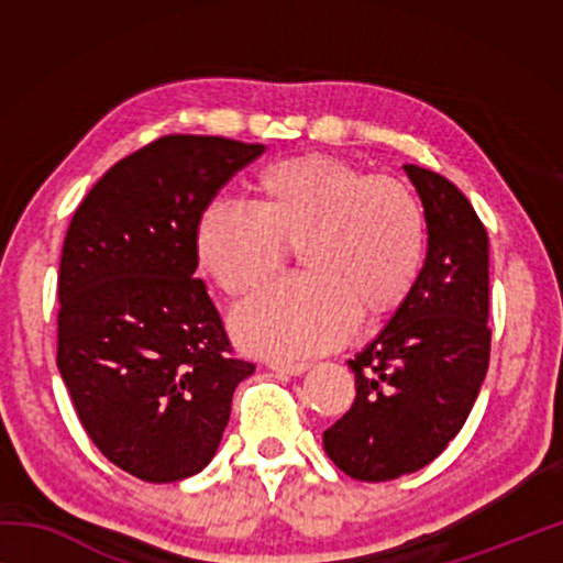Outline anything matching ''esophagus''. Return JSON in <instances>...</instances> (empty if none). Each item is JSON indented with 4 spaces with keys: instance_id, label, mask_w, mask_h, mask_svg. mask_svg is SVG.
Segmentation results:
<instances>
[{
    "instance_id": "34e87169",
    "label": "esophagus",
    "mask_w": 563,
    "mask_h": 563,
    "mask_svg": "<svg viewBox=\"0 0 563 563\" xmlns=\"http://www.w3.org/2000/svg\"><path fill=\"white\" fill-rule=\"evenodd\" d=\"M271 369L275 375L295 377V375H302L305 369H308V362H271Z\"/></svg>"
}]
</instances>
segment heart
<instances>
[{
	"label": "heart",
	"mask_w": 563,
	"mask_h": 563,
	"mask_svg": "<svg viewBox=\"0 0 563 563\" xmlns=\"http://www.w3.org/2000/svg\"><path fill=\"white\" fill-rule=\"evenodd\" d=\"M255 208L208 203L196 221L201 271L228 298L261 290L298 251L302 275L238 308L231 330L253 355L290 362L383 320L422 275L427 221L415 190L335 156L278 161L255 178Z\"/></svg>",
	"instance_id": "heart-1"
}]
</instances>
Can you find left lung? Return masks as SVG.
Instances as JSON below:
<instances>
[{
	"label": "left lung",
	"instance_id": "left-lung-1",
	"mask_svg": "<svg viewBox=\"0 0 563 563\" xmlns=\"http://www.w3.org/2000/svg\"><path fill=\"white\" fill-rule=\"evenodd\" d=\"M427 221L422 275L383 332L347 360L355 402L322 444L352 479L387 482L444 452L489 367V238L452 180L402 166Z\"/></svg>",
	"mask_w": 563,
	"mask_h": 563
}]
</instances>
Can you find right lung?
I'll return each instance as SVG.
<instances>
[{"label":"right lung","mask_w":563,"mask_h":563,"mask_svg":"<svg viewBox=\"0 0 563 563\" xmlns=\"http://www.w3.org/2000/svg\"><path fill=\"white\" fill-rule=\"evenodd\" d=\"M263 144L156 139L121 158L76 208L59 265L56 365L84 430L119 470L166 484L213 460L235 387L233 357L194 251L196 221Z\"/></svg>","instance_id":"1"}]
</instances>
